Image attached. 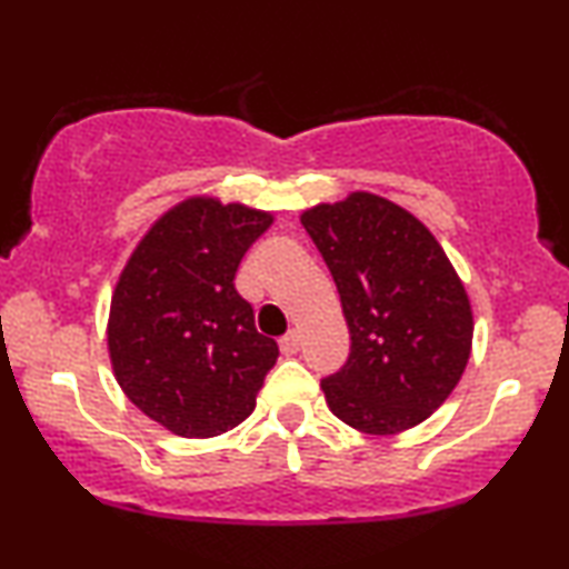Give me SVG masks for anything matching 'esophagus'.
<instances>
[{
    "label": "esophagus",
    "mask_w": 569,
    "mask_h": 569,
    "mask_svg": "<svg viewBox=\"0 0 569 569\" xmlns=\"http://www.w3.org/2000/svg\"><path fill=\"white\" fill-rule=\"evenodd\" d=\"M299 345H302V337H299V331H289L283 339H280V352H283V355H297L299 352Z\"/></svg>",
    "instance_id": "obj_1"
}]
</instances>
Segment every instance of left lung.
<instances>
[{
  "label": "left lung",
  "mask_w": 569,
  "mask_h": 569,
  "mask_svg": "<svg viewBox=\"0 0 569 569\" xmlns=\"http://www.w3.org/2000/svg\"><path fill=\"white\" fill-rule=\"evenodd\" d=\"M341 297L350 358L323 381L331 413L366 435L427 421L461 381L475 315L456 267L419 217L352 190L302 211Z\"/></svg>",
  "instance_id": "left-lung-1"
}]
</instances>
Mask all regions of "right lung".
<instances>
[{"label":"right lung","instance_id":"1","mask_svg":"<svg viewBox=\"0 0 569 569\" xmlns=\"http://www.w3.org/2000/svg\"><path fill=\"white\" fill-rule=\"evenodd\" d=\"M272 219L238 201L188 196L150 224L119 272L108 358L121 392L167 432L217 437L257 406L278 345L257 333L232 280Z\"/></svg>","mask_w":569,"mask_h":569}]
</instances>
